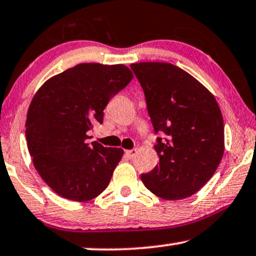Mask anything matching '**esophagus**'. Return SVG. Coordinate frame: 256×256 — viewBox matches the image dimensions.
Instances as JSON below:
<instances>
[{
	"instance_id": "34e87169",
	"label": "esophagus",
	"mask_w": 256,
	"mask_h": 256,
	"mask_svg": "<svg viewBox=\"0 0 256 256\" xmlns=\"http://www.w3.org/2000/svg\"><path fill=\"white\" fill-rule=\"evenodd\" d=\"M136 153H137V150L134 148V150H128V151H125V154L128 156V158L132 159L134 156H136Z\"/></svg>"
}]
</instances>
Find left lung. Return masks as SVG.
Here are the masks:
<instances>
[{
    "label": "left lung",
    "instance_id": "1",
    "mask_svg": "<svg viewBox=\"0 0 256 256\" xmlns=\"http://www.w3.org/2000/svg\"><path fill=\"white\" fill-rule=\"evenodd\" d=\"M131 69L145 94L158 137L159 164L142 174L146 188L166 200L196 193L222 159L224 119L216 98L196 78L171 63L142 62Z\"/></svg>",
    "mask_w": 256,
    "mask_h": 256
}]
</instances>
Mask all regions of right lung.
Instances as JSON below:
<instances>
[{"label": "right lung", "instance_id": "1", "mask_svg": "<svg viewBox=\"0 0 256 256\" xmlns=\"http://www.w3.org/2000/svg\"><path fill=\"white\" fill-rule=\"evenodd\" d=\"M122 64L82 63L48 80L34 96L26 122L32 162L54 192L74 202L100 196L110 182L122 150L88 142L104 108L130 83Z\"/></svg>", "mask_w": 256, "mask_h": 256}]
</instances>
